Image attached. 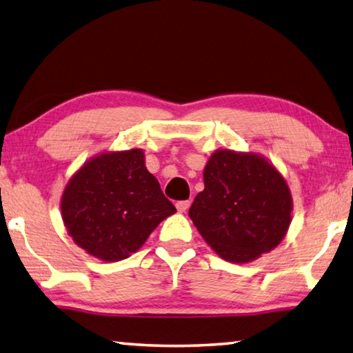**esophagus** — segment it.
<instances>
[{"mask_svg":"<svg viewBox=\"0 0 353 353\" xmlns=\"http://www.w3.org/2000/svg\"><path fill=\"white\" fill-rule=\"evenodd\" d=\"M190 204H191L190 201H177V202H176V208H177V212H181V213L187 212V210H188V207H190Z\"/></svg>","mask_w":353,"mask_h":353,"instance_id":"obj_1","label":"esophagus"}]
</instances>
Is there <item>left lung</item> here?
Here are the masks:
<instances>
[{
  "instance_id": "8db88e82",
  "label": "left lung",
  "mask_w": 353,
  "mask_h": 353,
  "mask_svg": "<svg viewBox=\"0 0 353 353\" xmlns=\"http://www.w3.org/2000/svg\"><path fill=\"white\" fill-rule=\"evenodd\" d=\"M204 185L188 214L219 256L248 263L282 241L291 223V193L265 159L221 149L208 160Z\"/></svg>"
}]
</instances>
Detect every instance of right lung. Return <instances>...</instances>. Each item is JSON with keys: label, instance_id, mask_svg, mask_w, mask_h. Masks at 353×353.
<instances>
[{"label": "right lung", "instance_id": "obj_1", "mask_svg": "<svg viewBox=\"0 0 353 353\" xmlns=\"http://www.w3.org/2000/svg\"><path fill=\"white\" fill-rule=\"evenodd\" d=\"M61 208L77 246L104 261L128 259L176 212L140 149L92 159L71 177Z\"/></svg>", "mask_w": 353, "mask_h": 353}]
</instances>
